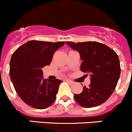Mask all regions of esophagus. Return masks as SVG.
<instances>
[{
    "label": "esophagus",
    "mask_w": 132,
    "mask_h": 132,
    "mask_svg": "<svg viewBox=\"0 0 132 132\" xmlns=\"http://www.w3.org/2000/svg\"><path fill=\"white\" fill-rule=\"evenodd\" d=\"M66 81L68 82V83H70V84H72V83H73V82L71 80H70V79H67Z\"/></svg>",
    "instance_id": "1"
}]
</instances>
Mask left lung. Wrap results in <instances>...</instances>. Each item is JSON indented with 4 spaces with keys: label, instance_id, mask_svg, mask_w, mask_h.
Here are the masks:
<instances>
[{
    "label": "left lung",
    "instance_id": "left-lung-1",
    "mask_svg": "<svg viewBox=\"0 0 132 132\" xmlns=\"http://www.w3.org/2000/svg\"><path fill=\"white\" fill-rule=\"evenodd\" d=\"M66 44L78 51L83 62L81 70L90 76V84L83 87L81 93L74 94L76 101L85 108L97 106L105 103L114 91L121 74L117 53L107 45L97 42Z\"/></svg>",
    "mask_w": 132,
    "mask_h": 132
}]
</instances>
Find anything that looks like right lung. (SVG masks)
<instances>
[{
	"label": "right lung",
	"mask_w": 132,
	"mask_h": 132,
	"mask_svg": "<svg viewBox=\"0 0 132 132\" xmlns=\"http://www.w3.org/2000/svg\"><path fill=\"white\" fill-rule=\"evenodd\" d=\"M65 42L31 40L13 53L10 76L16 93L25 103L36 109H45L55 101L62 81L43 78L42 68L49 65L54 52Z\"/></svg>",
	"instance_id": "obj_1"
}]
</instances>
